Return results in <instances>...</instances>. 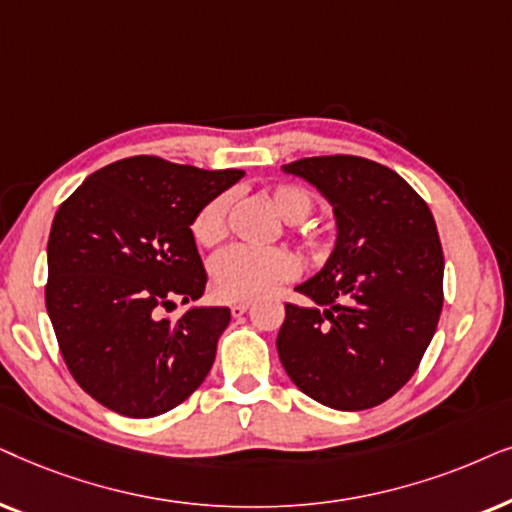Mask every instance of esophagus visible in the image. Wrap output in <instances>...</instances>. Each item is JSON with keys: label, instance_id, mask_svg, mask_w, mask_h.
Here are the masks:
<instances>
[{"label": "esophagus", "instance_id": "esophagus-1", "mask_svg": "<svg viewBox=\"0 0 512 512\" xmlns=\"http://www.w3.org/2000/svg\"><path fill=\"white\" fill-rule=\"evenodd\" d=\"M248 309H250V302H234V304H231V316H234V318L243 316V313Z\"/></svg>", "mask_w": 512, "mask_h": 512}]
</instances>
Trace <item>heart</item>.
<instances>
[{
	"mask_svg": "<svg viewBox=\"0 0 512 512\" xmlns=\"http://www.w3.org/2000/svg\"><path fill=\"white\" fill-rule=\"evenodd\" d=\"M269 201L285 222H299L311 213L313 199L299 185H276L269 192ZM231 194H217L210 199L192 222V234L206 248L222 243L229 231ZM297 276V260L283 248H250L234 245L210 262V283L213 292L224 302H248L262 297Z\"/></svg>",
	"mask_w": 512,
	"mask_h": 512,
	"instance_id": "heart-1",
	"label": "heart"
}]
</instances>
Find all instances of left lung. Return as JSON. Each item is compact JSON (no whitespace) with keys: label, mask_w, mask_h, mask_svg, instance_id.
<instances>
[{"label":"left lung","mask_w":512,"mask_h":512,"mask_svg":"<svg viewBox=\"0 0 512 512\" xmlns=\"http://www.w3.org/2000/svg\"><path fill=\"white\" fill-rule=\"evenodd\" d=\"M283 170L330 201L337 243L325 267L295 288L313 306L285 304L278 358L320 405L370 410L410 381L438 327V227L426 201L377 161L311 156Z\"/></svg>","instance_id":"8db88e82"}]
</instances>
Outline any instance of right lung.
I'll use <instances>...</instances> for the list:
<instances>
[{
	"label": "right lung",
	"instance_id": "obj_1",
	"mask_svg": "<svg viewBox=\"0 0 512 512\" xmlns=\"http://www.w3.org/2000/svg\"><path fill=\"white\" fill-rule=\"evenodd\" d=\"M243 170L131 156L88 175L51 224L46 311L67 370L107 410L159 417L203 384L229 325L227 306L194 302L206 269L192 222Z\"/></svg>",
	"mask_w": 512,
	"mask_h": 512
}]
</instances>
